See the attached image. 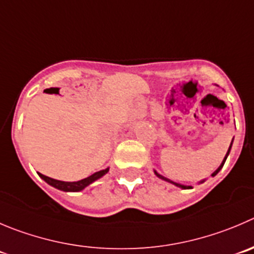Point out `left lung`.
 I'll use <instances>...</instances> for the list:
<instances>
[{
    "label": "left lung",
    "instance_id": "8db88e82",
    "mask_svg": "<svg viewBox=\"0 0 254 254\" xmlns=\"http://www.w3.org/2000/svg\"><path fill=\"white\" fill-rule=\"evenodd\" d=\"M232 142H233V139H232ZM232 142H231V146H229V148H228V152H227V154H226V157H224V159H223V162H222L221 163V166H219L218 168H217L216 171H214L213 173H212V177H214V176L217 175V173L219 172V171L222 170V167H223V165H224V162H226V159H227V157H228V154H229V151H231V147H232ZM156 173V176L157 177H159V178H162V180H165V181H167V182H171V183H173V185H176L177 186V187H180V188H183V190H188V188H192L190 187V186H183V185H180V183H176V182H172V181H170V180H167V178H165L163 177V176H161V175H158V173L157 172H154Z\"/></svg>",
    "mask_w": 254,
    "mask_h": 254
}]
</instances>
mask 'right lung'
I'll return each instance as SVG.
<instances>
[{"label":"right lung","mask_w":254,"mask_h":254,"mask_svg":"<svg viewBox=\"0 0 254 254\" xmlns=\"http://www.w3.org/2000/svg\"><path fill=\"white\" fill-rule=\"evenodd\" d=\"M107 172H108V168H106V170H102L100 171V172L93 173V175H91L89 177L84 178V180H81V181H77V182H64V181L53 180V178L47 177V176L42 175V173H38V176H40L43 181H46L48 185L57 188V190H64V192H78V190H82L84 187H87V186L91 185L92 182H95L96 180H98V178H101L102 176H105Z\"/></svg>","instance_id":"obj_1"}]
</instances>
